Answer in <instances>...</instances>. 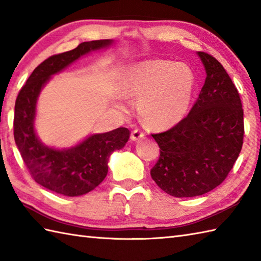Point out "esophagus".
<instances>
[{"mask_svg": "<svg viewBox=\"0 0 261 261\" xmlns=\"http://www.w3.org/2000/svg\"><path fill=\"white\" fill-rule=\"evenodd\" d=\"M143 137H145V134H143V132L140 129H135L134 131H132V134H131V139L134 140V141L139 140V139H141V138H143Z\"/></svg>", "mask_w": 261, "mask_h": 261, "instance_id": "34e87169", "label": "esophagus"}]
</instances>
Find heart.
<instances>
[{"label":"heart","instance_id":"1","mask_svg":"<svg viewBox=\"0 0 261 261\" xmlns=\"http://www.w3.org/2000/svg\"><path fill=\"white\" fill-rule=\"evenodd\" d=\"M123 88L126 95L138 98V110L147 123L166 127L186 115L195 90V75L184 63L148 60L129 70Z\"/></svg>","mask_w":261,"mask_h":261}]
</instances>
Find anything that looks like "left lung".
Wrapping results in <instances>:
<instances>
[{"mask_svg": "<svg viewBox=\"0 0 261 261\" xmlns=\"http://www.w3.org/2000/svg\"><path fill=\"white\" fill-rule=\"evenodd\" d=\"M206 79L186 118L151 135L160 156L150 170L156 184L175 197L199 196L214 190L233 168L243 143L239 92L223 66L198 51Z\"/></svg>", "mask_w": 261, "mask_h": 261, "instance_id": "1", "label": "left lung"}]
</instances>
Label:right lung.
Wrapping results in <instances>:
<instances>
[{"label":"right lung","mask_w":261,"mask_h":261,"mask_svg":"<svg viewBox=\"0 0 261 261\" xmlns=\"http://www.w3.org/2000/svg\"><path fill=\"white\" fill-rule=\"evenodd\" d=\"M111 39L82 42L75 49L54 55L32 71L21 88L14 107V140L32 178L47 190L65 196H81L93 191L107 177L109 158L125 146L130 131L118 127L88 136L67 149L46 146L35 130L37 101L51 76L91 51L108 48Z\"/></svg>","instance_id":"1"}]
</instances>
